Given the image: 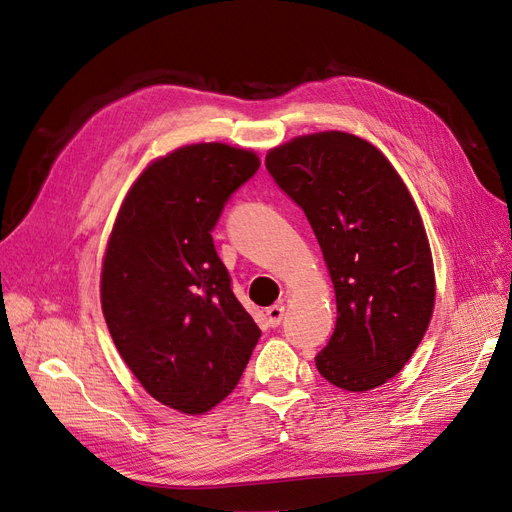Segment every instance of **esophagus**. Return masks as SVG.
Returning <instances> with one entry per match:
<instances>
[{
  "mask_svg": "<svg viewBox=\"0 0 512 512\" xmlns=\"http://www.w3.org/2000/svg\"><path fill=\"white\" fill-rule=\"evenodd\" d=\"M266 317H268V323H270L272 327L280 325V321H283V317H285V306H283V304L270 306V308L266 310Z\"/></svg>",
  "mask_w": 512,
  "mask_h": 512,
  "instance_id": "obj_1",
  "label": "esophagus"
}]
</instances>
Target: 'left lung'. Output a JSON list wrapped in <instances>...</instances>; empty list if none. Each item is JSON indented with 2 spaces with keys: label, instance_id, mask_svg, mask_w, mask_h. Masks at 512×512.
Masks as SVG:
<instances>
[{
  "label": "left lung",
  "instance_id": "8db88e82",
  "mask_svg": "<svg viewBox=\"0 0 512 512\" xmlns=\"http://www.w3.org/2000/svg\"><path fill=\"white\" fill-rule=\"evenodd\" d=\"M266 168L302 206L334 283L336 329L317 370L344 391L385 385L417 351L436 300L430 240L402 176L346 131L278 144Z\"/></svg>",
  "mask_w": 512,
  "mask_h": 512
}]
</instances>
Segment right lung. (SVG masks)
I'll return each instance as SVG.
<instances>
[{
    "label": "right lung",
    "mask_w": 512,
    "mask_h": 512,
    "mask_svg": "<svg viewBox=\"0 0 512 512\" xmlns=\"http://www.w3.org/2000/svg\"><path fill=\"white\" fill-rule=\"evenodd\" d=\"M259 163L225 142L153 159L106 242L100 298L114 346L148 395L185 415H204L236 389L261 336L210 236Z\"/></svg>",
    "instance_id": "obj_1"
}]
</instances>
